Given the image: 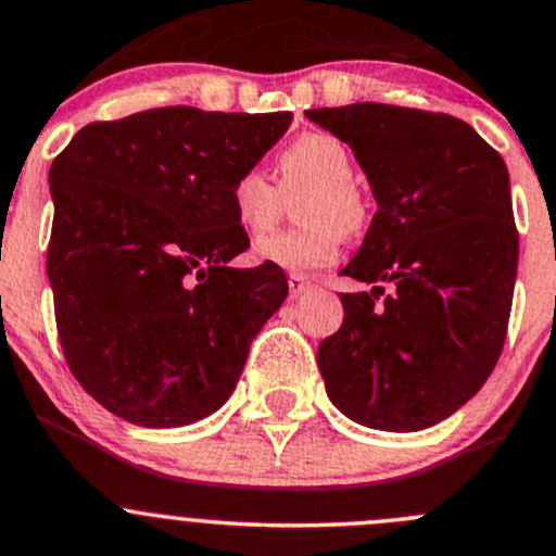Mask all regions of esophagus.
Returning a JSON list of instances; mask_svg holds the SVG:
<instances>
[{"label":"esophagus","mask_w":556,"mask_h":556,"mask_svg":"<svg viewBox=\"0 0 556 556\" xmlns=\"http://www.w3.org/2000/svg\"><path fill=\"white\" fill-rule=\"evenodd\" d=\"M288 288H290V299H299L307 290H313V282L307 277H299V274H290L288 277Z\"/></svg>","instance_id":"obj_1"}]
</instances>
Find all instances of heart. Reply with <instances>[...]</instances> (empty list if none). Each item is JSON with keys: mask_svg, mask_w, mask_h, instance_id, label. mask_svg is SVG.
Returning <instances> with one entry per match:
<instances>
[{"mask_svg": "<svg viewBox=\"0 0 556 556\" xmlns=\"http://www.w3.org/2000/svg\"><path fill=\"white\" fill-rule=\"evenodd\" d=\"M356 164L345 142L331 134H304L279 155V189L261 173L243 169L230 186V211L249 236H263L282 214V194L293 197L295 219L302 227L263 238L254 257L290 274H313L337 261L342 230H356L365 219L359 200Z\"/></svg>", "mask_w": 556, "mask_h": 556, "instance_id": "b5f03b06", "label": "heart"}]
</instances>
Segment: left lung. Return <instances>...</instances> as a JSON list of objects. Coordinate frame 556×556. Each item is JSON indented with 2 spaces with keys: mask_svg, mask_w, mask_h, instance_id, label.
<instances>
[{
  "mask_svg": "<svg viewBox=\"0 0 556 556\" xmlns=\"http://www.w3.org/2000/svg\"><path fill=\"white\" fill-rule=\"evenodd\" d=\"M307 117L354 150L378 205L340 271L372 290L340 293L345 318L318 349L326 395L365 428L425 430L477 395L505 345L518 268L510 175L450 114L351 103Z\"/></svg>",
  "mask_w": 556,
  "mask_h": 556,
  "instance_id": "1",
  "label": "left lung"
}]
</instances>
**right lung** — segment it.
Returning <instances> with one entry per match:
<instances>
[{"instance_id":"right-lung-1","label":"right lung","mask_w":556,"mask_h":556,"mask_svg":"<svg viewBox=\"0 0 556 556\" xmlns=\"http://www.w3.org/2000/svg\"><path fill=\"white\" fill-rule=\"evenodd\" d=\"M293 114L148 109L90 123L49 169V271L76 381L142 428H180L225 406L249 345L282 307L277 266L232 268L249 236L230 211Z\"/></svg>"}]
</instances>
